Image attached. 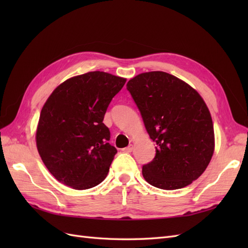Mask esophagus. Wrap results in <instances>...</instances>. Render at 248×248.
Masks as SVG:
<instances>
[{
	"label": "esophagus",
	"mask_w": 248,
	"mask_h": 248,
	"mask_svg": "<svg viewBox=\"0 0 248 248\" xmlns=\"http://www.w3.org/2000/svg\"><path fill=\"white\" fill-rule=\"evenodd\" d=\"M132 150H133V145H129L128 147H126V148L123 149V152L130 153V152H132Z\"/></svg>",
	"instance_id": "34e87169"
}]
</instances>
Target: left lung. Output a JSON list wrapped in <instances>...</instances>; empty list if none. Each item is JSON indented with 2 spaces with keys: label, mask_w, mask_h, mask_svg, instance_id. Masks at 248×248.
Instances as JSON below:
<instances>
[{
  "label": "left lung",
  "mask_w": 248,
  "mask_h": 248,
  "mask_svg": "<svg viewBox=\"0 0 248 248\" xmlns=\"http://www.w3.org/2000/svg\"><path fill=\"white\" fill-rule=\"evenodd\" d=\"M150 138L154 159L142 176L160 189L183 188L207 169L214 152V129L201 95L185 81L163 71L140 73L127 82Z\"/></svg>",
  "instance_id": "left-lung-1"
}]
</instances>
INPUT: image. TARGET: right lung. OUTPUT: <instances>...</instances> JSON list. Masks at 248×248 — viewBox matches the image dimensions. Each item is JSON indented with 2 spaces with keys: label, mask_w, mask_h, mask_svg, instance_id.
<instances>
[{
  "label": "right lung",
  "mask_w": 248,
  "mask_h": 248,
  "mask_svg": "<svg viewBox=\"0 0 248 248\" xmlns=\"http://www.w3.org/2000/svg\"><path fill=\"white\" fill-rule=\"evenodd\" d=\"M126 78L102 71L73 77L58 86L40 112L36 145L59 182L89 189L106 177L117 149L103 118Z\"/></svg>",
  "instance_id": "obj_1"
}]
</instances>
